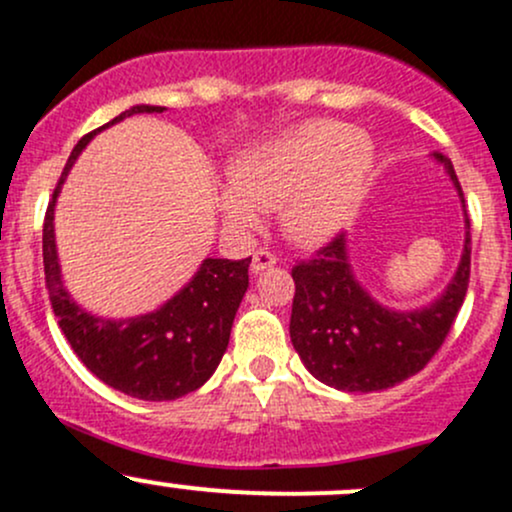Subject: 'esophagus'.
I'll list each match as a JSON object with an SVG mask.
<instances>
[{
  "instance_id": "esophagus-1",
  "label": "esophagus",
  "mask_w": 512,
  "mask_h": 512,
  "mask_svg": "<svg viewBox=\"0 0 512 512\" xmlns=\"http://www.w3.org/2000/svg\"><path fill=\"white\" fill-rule=\"evenodd\" d=\"M277 265V255L270 250H257L255 255H252V272L260 274L265 270H270V267Z\"/></svg>"
}]
</instances>
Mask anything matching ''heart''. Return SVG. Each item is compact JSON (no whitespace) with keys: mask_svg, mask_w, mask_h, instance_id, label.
<instances>
[{"mask_svg":"<svg viewBox=\"0 0 512 512\" xmlns=\"http://www.w3.org/2000/svg\"><path fill=\"white\" fill-rule=\"evenodd\" d=\"M375 169L368 134L351 125L314 120L240 154L230 164V188L218 198L225 220L250 230L257 211L282 208V228L314 247L338 233L360 208Z\"/></svg>","mask_w":512,"mask_h":512,"instance_id":"b5f03b06","label":"heart"}]
</instances>
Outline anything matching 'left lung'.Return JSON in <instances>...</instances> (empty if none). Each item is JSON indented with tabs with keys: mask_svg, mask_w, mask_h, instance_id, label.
Segmentation results:
<instances>
[{
	"mask_svg": "<svg viewBox=\"0 0 512 512\" xmlns=\"http://www.w3.org/2000/svg\"><path fill=\"white\" fill-rule=\"evenodd\" d=\"M434 159L449 174L464 206L456 171L444 154ZM464 252L444 292L432 304L400 311L380 304L358 282L346 235L292 270L294 304L289 336L301 363L316 380L343 392H375L412 378L439 351L454 324L471 274V223L464 206Z\"/></svg>",
	"mask_w": 512,
	"mask_h": 512,
	"instance_id": "1",
	"label": "left lung"
}]
</instances>
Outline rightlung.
Returning a JSON list of instances; mask_svg holds the SVG:
<instances>
[{"instance_id":"add662e5","label":"right lung","mask_w":512,"mask_h":512,"mask_svg":"<svg viewBox=\"0 0 512 512\" xmlns=\"http://www.w3.org/2000/svg\"><path fill=\"white\" fill-rule=\"evenodd\" d=\"M164 110L166 107L159 105H134L107 125L85 134L68 157L43 220V272H46L48 299L63 336L95 378L129 397L149 402L184 397L198 390L215 373L228 348L238 306L250 284L247 267L252 257L245 260L206 257L191 282L159 309L132 319H102L75 304L68 289L63 287L53 213L68 171L95 134L117 125L125 117Z\"/></svg>"}]
</instances>
